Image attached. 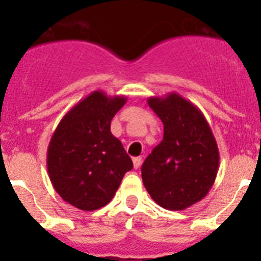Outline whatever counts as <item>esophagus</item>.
Segmentation results:
<instances>
[{
    "label": "esophagus",
    "mask_w": 261,
    "mask_h": 261,
    "mask_svg": "<svg viewBox=\"0 0 261 261\" xmlns=\"http://www.w3.org/2000/svg\"><path fill=\"white\" fill-rule=\"evenodd\" d=\"M141 162H142V159L140 158V156H136V158H133V167H135L136 170H137V168H140Z\"/></svg>",
    "instance_id": "esophagus-1"
}]
</instances>
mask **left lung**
Listing matches in <instances>:
<instances>
[{
	"instance_id": "8db88e82",
	"label": "left lung",
	"mask_w": 261,
	"mask_h": 261,
	"mask_svg": "<svg viewBox=\"0 0 261 261\" xmlns=\"http://www.w3.org/2000/svg\"><path fill=\"white\" fill-rule=\"evenodd\" d=\"M147 105L163 123V140L145 159L142 181L151 199L168 211H184L208 195L220 153L201 111L176 93L151 96Z\"/></svg>"
}]
</instances>
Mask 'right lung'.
Listing matches in <instances>:
<instances>
[{"label": "right lung", "mask_w": 261, "mask_h": 261, "mask_svg": "<svg viewBox=\"0 0 261 261\" xmlns=\"http://www.w3.org/2000/svg\"><path fill=\"white\" fill-rule=\"evenodd\" d=\"M126 98L94 91L70 108L53 132L47 168L61 199L81 211H96L112 200L130 156L111 133V120Z\"/></svg>", "instance_id": "1"}]
</instances>
